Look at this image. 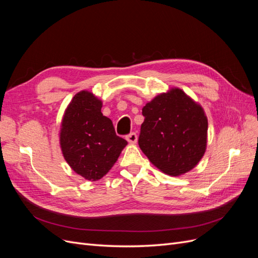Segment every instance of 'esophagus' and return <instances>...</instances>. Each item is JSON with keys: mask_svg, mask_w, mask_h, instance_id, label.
Returning a JSON list of instances; mask_svg holds the SVG:
<instances>
[{"mask_svg": "<svg viewBox=\"0 0 258 258\" xmlns=\"http://www.w3.org/2000/svg\"><path fill=\"white\" fill-rule=\"evenodd\" d=\"M126 140L130 144H136L138 141V136H137V134H135V132H131V134H129L126 137Z\"/></svg>", "mask_w": 258, "mask_h": 258, "instance_id": "34e87169", "label": "esophagus"}]
</instances>
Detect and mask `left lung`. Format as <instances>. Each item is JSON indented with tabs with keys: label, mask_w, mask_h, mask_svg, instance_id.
I'll return each instance as SVG.
<instances>
[{
	"label": "left lung",
	"mask_w": 258,
	"mask_h": 258,
	"mask_svg": "<svg viewBox=\"0 0 258 258\" xmlns=\"http://www.w3.org/2000/svg\"><path fill=\"white\" fill-rule=\"evenodd\" d=\"M139 146L163 173L178 176L198 165L207 150L208 118L179 88L160 93L142 108Z\"/></svg>",
	"instance_id": "1"
}]
</instances>
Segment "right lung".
I'll return each mask as SVG.
<instances>
[{
    "mask_svg": "<svg viewBox=\"0 0 258 258\" xmlns=\"http://www.w3.org/2000/svg\"><path fill=\"white\" fill-rule=\"evenodd\" d=\"M102 101L82 90L71 100L60 129L62 155L77 174L98 181L112 169L128 143L116 136L113 122L101 113Z\"/></svg>",
    "mask_w": 258,
    "mask_h": 258,
    "instance_id": "add662e5",
    "label": "right lung"
}]
</instances>
